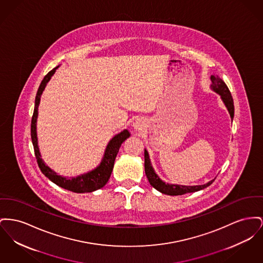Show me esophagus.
<instances>
[{
    "label": "esophagus",
    "mask_w": 263,
    "mask_h": 263,
    "mask_svg": "<svg viewBox=\"0 0 263 263\" xmlns=\"http://www.w3.org/2000/svg\"><path fill=\"white\" fill-rule=\"evenodd\" d=\"M133 127L136 130H142L145 127V121L142 118H137L135 119V121L133 122Z\"/></svg>",
    "instance_id": "obj_1"
}]
</instances>
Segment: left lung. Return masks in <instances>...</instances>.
<instances>
[{
  "instance_id": "left-lung-1",
  "label": "left lung",
  "mask_w": 263,
  "mask_h": 263,
  "mask_svg": "<svg viewBox=\"0 0 263 263\" xmlns=\"http://www.w3.org/2000/svg\"><path fill=\"white\" fill-rule=\"evenodd\" d=\"M211 80H212V84H211L212 90H214L218 95H220V98L228 109L232 120L233 116H234V105H233V99H232L231 91L229 90L224 81L221 78H218L217 76H211ZM144 155H145V173L149 180V183L157 191H159L162 194L169 195V196H181V195H184L186 193H194V192L201 191L202 189L212 185L213 182L215 181V179H214L204 185H175V184L165 183L156 174L154 168L151 164L149 153L146 149H145Z\"/></svg>"
}]
</instances>
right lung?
Instances as JSON below:
<instances>
[{
    "instance_id": "obj_1",
    "label": "right lung",
    "mask_w": 263,
    "mask_h": 263,
    "mask_svg": "<svg viewBox=\"0 0 263 263\" xmlns=\"http://www.w3.org/2000/svg\"><path fill=\"white\" fill-rule=\"evenodd\" d=\"M60 67L57 66L52 70H50L47 76L44 78L35 96L34 101V110L31 118V142L34 149V155L39 164V167L42 171V173L48 178L52 183L61 186L62 189H65L67 191H71L73 193H91L96 190L101 189L102 186L106 185L108 182L109 178L111 176V173L113 170L115 158L118 154L119 148L121 147V144L125 140L130 137V132L127 129H124L120 133L116 134L112 139L110 140L105 148L103 158L100 162V164L93 170L89 171L85 174L79 175L77 177H62L61 175H58L53 170H51L47 164L42 159V155L40 153V148L37 145V135H36V120L39 115V105L41 102V96L44 92L47 82L50 80L51 77L54 74L55 70Z\"/></svg>"
}]
</instances>
